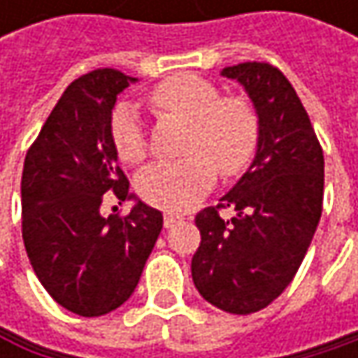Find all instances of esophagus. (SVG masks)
I'll return each instance as SVG.
<instances>
[{"instance_id":"obj_1","label":"esophagus","mask_w":358,"mask_h":358,"mask_svg":"<svg viewBox=\"0 0 358 358\" xmlns=\"http://www.w3.org/2000/svg\"><path fill=\"white\" fill-rule=\"evenodd\" d=\"M180 222H182V215H178V213H166V215H164L166 228H172V226H176Z\"/></svg>"}]
</instances>
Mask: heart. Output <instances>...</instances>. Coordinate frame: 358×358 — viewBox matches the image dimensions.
Returning <instances> with one entry per match:
<instances>
[{"instance_id": "b5f03b06", "label": "heart", "mask_w": 358, "mask_h": 358, "mask_svg": "<svg viewBox=\"0 0 358 358\" xmlns=\"http://www.w3.org/2000/svg\"><path fill=\"white\" fill-rule=\"evenodd\" d=\"M153 108L190 122L184 159L155 162L136 176L138 194L162 209L192 207L215 182V168L234 178L250 164L259 141V117L245 97L222 91L196 74H180L149 95ZM111 141L122 162L138 164L147 153L143 120L132 103H120L111 115Z\"/></svg>"}]
</instances>
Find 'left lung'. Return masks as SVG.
Masks as SVG:
<instances>
[{
  "mask_svg": "<svg viewBox=\"0 0 358 358\" xmlns=\"http://www.w3.org/2000/svg\"><path fill=\"white\" fill-rule=\"evenodd\" d=\"M222 76L236 80L259 117L249 170L194 217L201 245L190 271L213 307L249 315L275 301L299 271L323 205V151L288 78L273 66L245 62ZM230 206V220L217 209Z\"/></svg>",
  "mask_w": 358,
  "mask_h": 358,
  "instance_id": "1",
  "label": "left lung"
}]
</instances>
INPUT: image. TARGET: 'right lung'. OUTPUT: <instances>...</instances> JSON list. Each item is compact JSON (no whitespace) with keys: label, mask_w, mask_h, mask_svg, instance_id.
<instances>
[{"label":"right lung","mask_w":358,"mask_h":358,"mask_svg":"<svg viewBox=\"0 0 358 358\" xmlns=\"http://www.w3.org/2000/svg\"><path fill=\"white\" fill-rule=\"evenodd\" d=\"M136 80L111 68L74 80L24 159V249L49 296L83 317L130 299L164 228L162 211L128 192L111 141V109ZM108 189L135 201L126 218L101 215Z\"/></svg>","instance_id":"obj_1"}]
</instances>
